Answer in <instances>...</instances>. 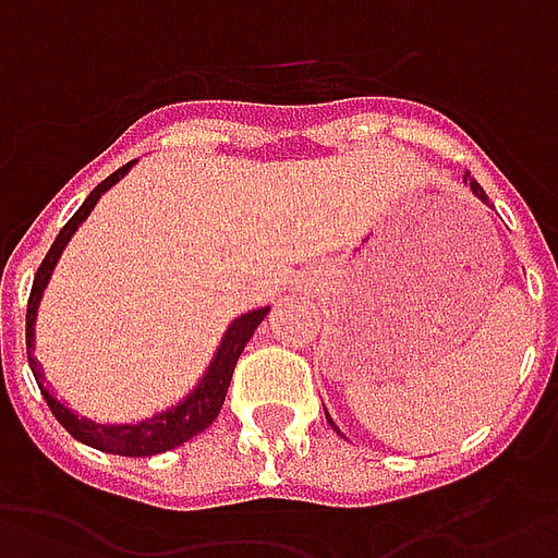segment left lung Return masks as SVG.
Wrapping results in <instances>:
<instances>
[{"label":"left lung","mask_w":558,"mask_h":558,"mask_svg":"<svg viewBox=\"0 0 558 558\" xmlns=\"http://www.w3.org/2000/svg\"><path fill=\"white\" fill-rule=\"evenodd\" d=\"M463 181H466V184H470V190H473V195H475V198H482V202H485L487 207H494V205H490V198H487V193H485V190H482V186L475 184V181H473V178H470V174H466V178H463ZM324 416H327L329 428L336 430V434H341V430H339V425H336V422H332V416H329V410H327V408H324ZM341 437H344V434H341Z\"/></svg>","instance_id":"8db88e82"}]
</instances>
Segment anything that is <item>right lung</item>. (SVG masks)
Wrapping results in <instances>:
<instances>
[{"label": "right lung", "instance_id": "right-lung-1", "mask_svg": "<svg viewBox=\"0 0 558 558\" xmlns=\"http://www.w3.org/2000/svg\"><path fill=\"white\" fill-rule=\"evenodd\" d=\"M136 162L140 160L121 166L118 172L109 174L107 181H100V184L88 193V198H85L83 205H80V210L64 222V229L59 231V238L52 240L47 258L40 262L26 306L28 368L35 374L40 396L47 401V408L52 410V416L62 422V428L71 434L73 440L85 442V446H92V449L97 451H107V454H121V458H150V454H162V451L178 449V446H184L186 440L198 437L205 428H210L214 418L219 416V410H222V401H226V392H229L231 374H234L238 356L243 353V348L250 344L252 332L258 329V324H262V320L267 318V312H270V306H258L252 308V312H243V315H238V318L231 320L229 327H226V332H222V339H219L217 351L210 356V363H207L205 374L195 380L193 389H186V396L181 398V401H174L172 408L160 410V413H154V416L140 418V422H107V425H104V422H95V418L80 416L76 410L64 404L62 398H56V392H52L50 386L44 384V372H40L38 360H35V320H38L40 300H44V291H47V284H50L52 270H56V264L62 258L64 246L71 243L76 229H80L85 219H88V214L95 210V205L100 202V195L109 193Z\"/></svg>", "mask_w": 558, "mask_h": 558}]
</instances>
